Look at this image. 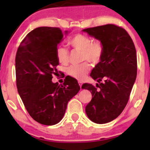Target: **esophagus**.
I'll return each instance as SVG.
<instances>
[{
  "instance_id": "34e87169",
  "label": "esophagus",
  "mask_w": 150,
  "mask_h": 150,
  "mask_svg": "<svg viewBox=\"0 0 150 150\" xmlns=\"http://www.w3.org/2000/svg\"><path fill=\"white\" fill-rule=\"evenodd\" d=\"M78 84H79V85H80V88H81V87H82V81L79 80L78 81Z\"/></svg>"
}]
</instances>
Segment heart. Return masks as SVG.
<instances>
[{
	"mask_svg": "<svg viewBox=\"0 0 150 150\" xmlns=\"http://www.w3.org/2000/svg\"><path fill=\"white\" fill-rule=\"evenodd\" d=\"M68 44L74 49L81 51V60L89 61L94 65H97L102 61L105 53V47L100 40L93 41L89 36L85 34H76L68 40ZM56 58L62 65H67L70 61L68 51L63 47H58L56 49ZM91 69L90 65L87 61L78 65H70L67 70L70 76L82 80L86 77Z\"/></svg>",
	"mask_w": 150,
	"mask_h": 150,
	"instance_id": "1",
	"label": "heart"
}]
</instances>
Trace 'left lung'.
Returning a JSON list of instances; mask_svg holds the SVG:
<instances>
[{"label": "left lung", "instance_id": "8db88e82", "mask_svg": "<svg viewBox=\"0 0 150 150\" xmlns=\"http://www.w3.org/2000/svg\"><path fill=\"white\" fill-rule=\"evenodd\" d=\"M82 31L101 41L105 47L102 61L90 74L98 83L82 86L92 96L85 107L87 116L94 123L104 124L116 118L128 103L137 77L135 47L126 30L112 24Z\"/></svg>", "mask_w": 150, "mask_h": 150}]
</instances>
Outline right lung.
Here are the masks:
<instances>
[{
	"mask_svg": "<svg viewBox=\"0 0 150 150\" xmlns=\"http://www.w3.org/2000/svg\"><path fill=\"white\" fill-rule=\"evenodd\" d=\"M63 37L58 27H38L22 41L15 56L19 94L30 116L43 125L59 123L68 102L80 89L76 79L69 75L62 85L52 82L59 64L57 45Z\"/></svg>",
	"mask_w": 150,
	"mask_h": 150,
	"instance_id": "add662e5",
	"label": "right lung"
}]
</instances>
